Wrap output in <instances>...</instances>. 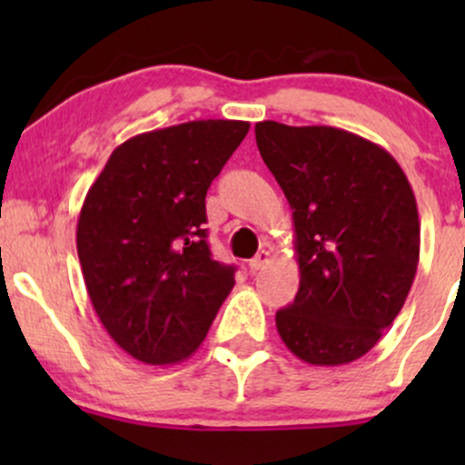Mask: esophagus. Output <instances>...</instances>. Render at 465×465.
Listing matches in <instances>:
<instances>
[{"instance_id":"obj_1","label":"esophagus","mask_w":465,"mask_h":465,"mask_svg":"<svg viewBox=\"0 0 465 465\" xmlns=\"http://www.w3.org/2000/svg\"><path fill=\"white\" fill-rule=\"evenodd\" d=\"M271 262V253L269 251H260L258 255H255L253 260H249V269H251V273H255V271H262L266 264Z\"/></svg>"}]
</instances>
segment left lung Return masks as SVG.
I'll list each match as a JSON object with an SVG mask.
<instances>
[{
    "instance_id": "left-lung-1",
    "label": "left lung",
    "mask_w": 465,
    "mask_h": 465,
    "mask_svg": "<svg viewBox=\"0 0 465 465\" xmlns=\"http://www.w3.org/2000/svg\"><path fill=\"white\" fill-rule=\"evenodd\" d=\"M266 168L292 210L300 291L275 314L297 359H361L402 311L420 260L407 174L385 148L334 126L255 124Z\"/></svg>"
}]
</instances>
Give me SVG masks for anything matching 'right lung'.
Wrapping results in <instances>:
<instances>
[{
	"mask_svg": "<svg viewBox=\"0 0 465 465\" xmlns=\"http://www.w3.org/2000/svg\"><path fill=\"white\" fill-rule=\"evenodd\" d=\"M249 122L196 120L131 137L84 196L76 247L94 311L111 339L148 365L199 350L233 288L212 258L205 194Z\"/></svg>",
	"mask_w": 465,
	"mask_h": 465,
	"instance_id": "add662e5",
	"label": "right lung"
}]
</instances>
